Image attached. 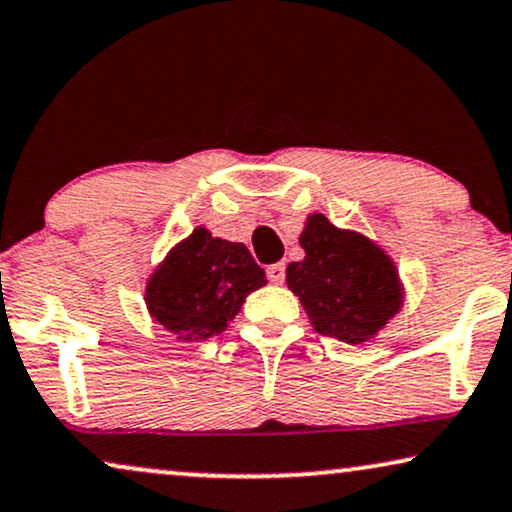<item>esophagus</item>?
Returning a JSON list of instances; mask_svg holds the SVG:
<instances>
[{
    "mask_svg": "<svg viewBox=\"0 0 512 512\" xmlns=\"http://www.w3.org/2000/svg\"><path fill=\"white\" fill-rule=\"evenodd\" d=\"M268 277H270V282L282 284L284 277H286V265H284V263H272V265H268Z\"/></svg>",
    "mask_w": 512,
    "mask_h": 512,
    "instance_id": "esophagus-1",
    "label": "esophagus"
}]
</instances>
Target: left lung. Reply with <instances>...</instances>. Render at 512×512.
I'll return each mask as SVG.
<instances>
[{
  "label": "left lung",
  "mask_w": 512,
  "mask_h": 512,
  "mask_svg": "<svg viewBox=\"0 0 512 512\" xmlns=\"http://www.w3.org/2000/svg\"><path fill=\"white\" fill-rule=\"evenodd\" d=\"M303 261L286 268L314 331L347 345L370 342L401 312L405 289L398 268L375 240L310 214L298 237Z\"/></svg>",
  "instance_id": "obj_1"
}]
</instances>
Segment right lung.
<instances>
[{"instance_id":"obj_1","label":"right lung","mask_w":512,"mask_h":512,"mask_svg":"<svg viewBox=\"0 0 512 512\" xmlns=\"http://www.w3.org/2000/svg\"><path fill=\"white\" fill-rule=\"evenodd\" d=\"M265 284L263 268L242 242L198 226L153 268L144 303L153 324L177 342H202L226 331L244 298Z\"/></svg>"}]
</instances>
